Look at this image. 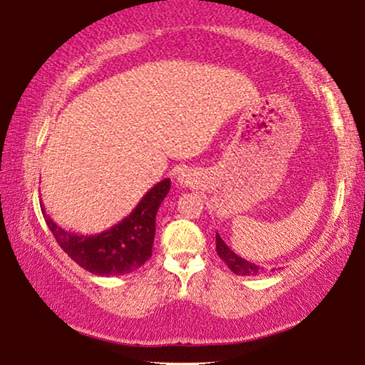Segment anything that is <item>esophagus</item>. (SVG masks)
I'll list each match as a JSON object with an SVG mask.
<instances>
[{"label":"esophagus","instance_id":"1","mask_svg":"<svg viewBox=\"0 0 365 365\" xmlns=\"http://www.w3.org/2000/svg\"><path fill=\"white\" fill-rule=\"evenodd\" d=\"M178 182L181 184V186H187V184H191V178L187 173H179L178 174Z\"/></svg>","mask_w":365,"mask_h":365}]
</instances>
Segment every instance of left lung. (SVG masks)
Wrapping results in <instances>:
<instances>
[{
	"mask_svg": "<svg viewBox=\"0 0 365 365\" xmlns=\"http://www.w3.org/2000/svg\"><path fill=\"white\" fill-rule=\"evenodd\" d=\"M217 252L220 259H222L223 262L228 265V269H230L232 272H235L237 276H257L259 272L264 271V269H260L259 265L242 259L240 255H237L235 252L230 250V247L225 244L218 233H217Z\"/></svg>",
	"mask_w": 365,
	"mask_h": 365,
	"instance_id": "8db88e82",
	"label": "left lung"
}]
</instances>
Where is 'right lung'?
I'll return each instance as SVG.
<instances>
[{
    "label": "right lung",
    "instance_id": "add662e5",
    "mask_svg": "<svg viewBox=\"0 0 365 365\" xmlns=\"http://www.w3.org/2000/svg\"><path fill=\"white\" fill-rule=\"evenodd\" d=\"M169 190L170 179L157 182L128 217L98 235L67 232L45 213L43 205L40 208L57 244L76 264L96 276H123L137 271L152 257L155 215Z\"/></svg>",
    "mask_w": 365,
    "mask_h": 365
}]
</instances>
